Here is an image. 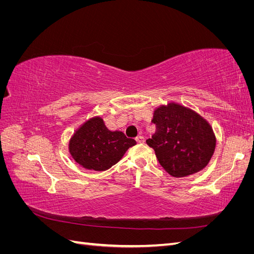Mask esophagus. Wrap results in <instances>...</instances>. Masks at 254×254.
I'll use <instances>...</instances> for the list:
<instances>
[{"label": "esophagus", "mask_w": 254, "mask_h": 254, "mask_svg": "<svg viewBox=\"0 0 254 254\" xmlns=\"http://www.w3.org/2000/svg\"><path fill=\"white\" fill-rule=\"evenodd\" d=\"M136 141L139 142V143H144V142H145V137H144L143 135H139V136H136Z\"/></svg>", "instance_id": "obj_1"}]
</instances>
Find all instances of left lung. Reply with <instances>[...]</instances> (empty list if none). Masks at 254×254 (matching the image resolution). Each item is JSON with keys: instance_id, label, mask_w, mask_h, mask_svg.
Masks as SVG:
<instances>
[{"instance_id": "8db88e82", "label": "left lung", "mask_w": 254, "mask_h": 254, "mask_svg": "<svg viewBox=\"0 0 254 254\" xmlns=\"http://www.w3.org/2000/svg\"><path fill=\"white\" fill-rule=\"evenodd\" d=\"M156 132L146 143L173 177H187L200 172L213 156L216 137L211 125L200 114L182 105L160 106L151 120Z\"/></svg>"}]
</instances>
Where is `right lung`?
<instances>
[{
  "label": "right lung",
  "instance_id": "add662e5",
  "mask_svg": "<svg viewBox=\"0 0 254 254\" xmlns=\"http://www.w3.org/2000/svg\"><path fill=\"white\" fill-rule=\"evenodd\" d=\"M135 144L124 132L111 131L102 118L95 117L76 130L68 143V150L82 167L102 172L117 164Z\"/></svg>",
  "mask_w": 254,
  "mask_h": 254
}]
</instances>
